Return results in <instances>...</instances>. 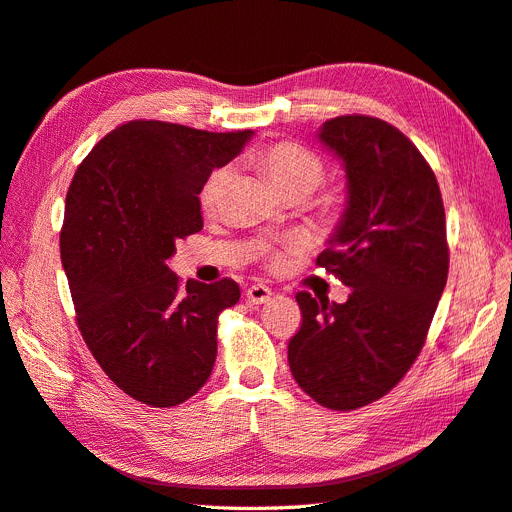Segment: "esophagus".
<instances>
[{
    "instance_id": "esophagus-1",
    "label": "esophagus",
    "mask_w": 512,
    "mask_h": 512,
    "mask_svg": "<svg viewBox=\"0 0 512 512\" xmlns=\"http://www.w3.org/2000/svg\"><path fill=\"white\" fill-rule=\"evenodd\" d=\"M244 295H246V299H249V304L259 306V304H266V301L272 297V291L266 285H253L246 289Z\"/></svg>"
}]
</instances>
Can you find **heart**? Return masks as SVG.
I'll return each mask as SVG.
<instances>
[{
    "label": "heart",
    "mask_w": 512,
    "mask_h": 512,
    "mask_svg": "<svg viewBox=\"0 0 512 512\" xmlns=\"http://www.w3.org/2000/svg\"><path fill=\"white\" fill-rule=\"evenodd\" d=\"M261 168L266 170L268 177L274 181V185L285 196H304L308 198L314 189L323 183L325 179V164L314 151L308 147L293 143V141H278L261 151L259 156ZM234 179V168L230 164H223L215 168L211 175L206 177L200 189V206L202 211L213 213L221 206L227 187H230ZM323 211H333L335 198L323 196L318 200ZM299 249V240L291 238L278 249H266V257L272 268H280L285 261L287 253H293Z\"/></svg>",
    "instance_id": "obj_1"
}]
</instances>
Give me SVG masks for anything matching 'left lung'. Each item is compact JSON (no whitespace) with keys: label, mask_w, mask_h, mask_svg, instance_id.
<instances>
[{"label":"left lung","mask_w":512,"mask_h":512,"mask_svg":"<svg viewBox=\"0 0 512 512\" xmlns=\"http://www.w3.org/2000/svg\"><path fill=\"white\" fill-rule=\"evenodd\" d=\"M318 139L344 162L348 200L316 263L352 291L346 304L295 295L289 367L318 405L350 411L388 394L426 342L449 270L445 208L432 168L392 124L339 116Z\"/></svg>","instance_id":"obj_1"}]
</instances>
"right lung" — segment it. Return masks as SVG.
<instances>
[{
  "mask_svg": "<svg viewBox=\"0 0 512 512\" xmlns=\"http://www.w3.org/2000/svg\"><path fill=\"white\" fill-rule=\"evenodd\" d=\"M251 135L132 120L75 170L61 230L75 320L109 380L143 405H181L213 371L217 320L240 289L232 278L181 287L166 261L202 230L206 177Z\"/></svg>",
  "mask_w": 512,
  "mask_h": 512,
  "instance_id": "1",
  "label": "right lung"
}]
</instances>
